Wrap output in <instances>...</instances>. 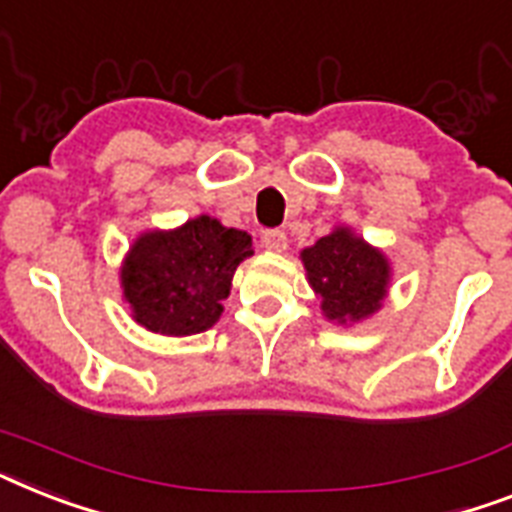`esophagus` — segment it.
Returning <instances> with one entry per match:
<instances>
[{
  "label": "esophagus",
  "instance_id": "34e87169",
  "mask_svg": "<svg viewBox=\"0 0 512 512\" xmlns=\"http://www.w3.org/2000/svg\"><path fill=\"white\" fill-rule=\"evenodd\" d=\"M260 242H263V247L270 249V252H284V249H286V234H284V231H278V228H270V231H263Z\"/></svg>",
  "mask_w": 512,
  "mask_h": 512
}]
</instances>
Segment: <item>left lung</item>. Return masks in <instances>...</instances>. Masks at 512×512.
I'll return each instance as SVG.
<instances>
[{
    "label": "left lung",
    "instance_id": "obj_1",
    "mask_svg": "<svg viewBox=\"0 0 512 512\" xmlns=\"http://www.w3.org/2000/svg\"><path fill=\"white\" fill-rule=\"evenodd\" d=\"M299 257L328 321H365L384 302L392 278L389 260L350 228H334L313 247L302 249Z\"/></svg>",
    "mask_w": 512,
    "mask_h": 512
}]
</instances>
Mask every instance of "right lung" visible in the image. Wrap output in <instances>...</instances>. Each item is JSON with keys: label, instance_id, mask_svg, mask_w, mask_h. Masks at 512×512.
Wrapping results in <instances>:
<instances>
[{"label": "right lung", "instance_id": "add662e5", "mask_svg": "<svg viewBox=\"0 0 512 512\" xmlns=\"http://www.w3.org/2000/svg\"><path fill=\"white\" fill-rule=\"evenodd\" d=\"M255 252L252 236L210 215L173 231L141 234L120 270L123 297L139 326L191 336L215 326L236 265Z\"/></svg>", "mask_w": 512, "mask_h": 512}]
</instances>
